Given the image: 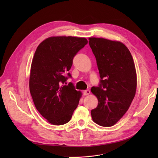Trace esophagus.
<instances>
[{
	"instance_id": "obj_1",
	"label": "esophagus",
	"mask_w": 158,
	"mask_h": 158,
	"mask_svg": "<svg viewBox=\"0 0 158 158\" xmlns=\"http://www.w3.org/2000/svg\"><path fill=\"white\" fill-rule=\"evenodd\" d=\"M84 95H88L89 94H90V91L89 89H86L85 91H84Z\"/></svg>"
}]
</instances>
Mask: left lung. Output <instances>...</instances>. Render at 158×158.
I'll use <instances>...</instances> for the list:
<instances>
[{
	"mask_svg": "<svg viewBox=\"0 0 158 158\" xmlns=\"http://www.w3.org/2000/svg\"><path fill=\"white\" fill-rule=\"evenodd\" d=\"M101 77L98 87L91 91L98 99L91 111L99 126H114L124 115L136 94L137 77L133 58L127 47L118 41L89 38Z\"/></svg>",
	"mask_w": 158,
	"mask_h": 158,
	"instance_id": "8db88e82",
	"label": "left lung"
}]
</instances>
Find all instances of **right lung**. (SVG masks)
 Segmentation results:
<instances>
[{"instance_id":"right-lung-1","label":"right lung","mask_w":158,"mask_h":158,"mask_svg":"<svg viewBox=\"0 0 158 158\" xmlns=\"http://www.w3.org/2000/svg\"><path fill=\"white\" fill-rule=\"evenodd\" d=\"M88 44L85 38L51 36L38 46L31 63L29 90L38 112L53 125L69 122L82 93L63 85L73 58ZM68 76L71 77L70 73Z\"/></svg>"}]
</instances>
